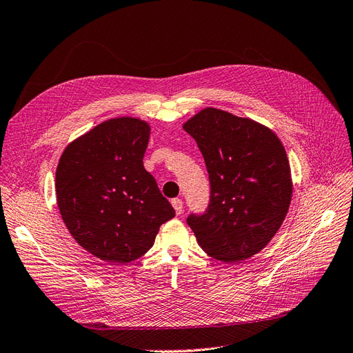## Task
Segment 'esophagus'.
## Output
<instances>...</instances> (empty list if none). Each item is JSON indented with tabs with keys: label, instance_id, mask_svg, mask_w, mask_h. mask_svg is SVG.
<instances>
[{
	"label": "esophagus",
	"instance_id": "esophagus-1",
	"mask_svg": "<svg viewBox=\"0 0 353 353\" xmlns=\"http://www.w3.org/2000/svg\"><path fill=\"white\" fill-rule=\"evenodd\" d=\"M172 205H173V208H174L177 215H180L181 212H183V202H181V199H179V198L172 199Z\"/></svg>",
	"mask_w": 353,
	"mask_h": 353
}]
</instances>
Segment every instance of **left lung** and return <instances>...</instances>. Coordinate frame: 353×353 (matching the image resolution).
<instances>
[{
    "instance_id": "obj_1",
    "label": "left lung",
    "mask_w": 353,
    "mask_h": 353,
    "mask_svg": "<svg viewBox=\"0 0 353 353\" xmlns=\"http://www.w3.org/2000/svg\"><path fill=\"white\" fill-rule=\"evenodd\" d=\"M183 129L196 141L211 183L207 214L190 215L188 224L214 259H249L288 215L293 181L286 150L264 124L214 107L196 112Z\"/></svg>"
}]
</instances>
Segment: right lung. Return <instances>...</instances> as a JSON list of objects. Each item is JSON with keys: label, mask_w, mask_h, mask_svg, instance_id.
I'll return each instance as SVG.
<instances>
[{"label": "right lung", "mask_w": 353, "mask_h": 353, "mask_svg": "<svg viewBox=\"0 0 353 353\" xmlns=\"http://www.w3.org/2000/svg\"><path fill=\"white\" fill-rule=\"evenodd\" d=\"M150 123L114 117L65 146L55 193L67 230L104 263L126 264L152 248L176 212L143 167Z\"/></svg>", "instance_id": "obj_1"}]
</instances>
